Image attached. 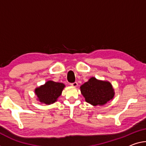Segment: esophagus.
I'll return each instance as SVG.
<instances>
[{
	"label": "esophagus",
	"instance_id": "34e87169",
	"mask_svg": "<svg viewBox=\"0 0 146 146\" xmlns=\"http://www.w3.org/2000/svg\"><path fill=\"white\" fill-rule=\"evenodd\" d=\"M72 86L74 87H76L78 86V83L77 82H74V83H72V84H70Z\"/></svg>",
	"mask_w": 146,
	"mask_h": 146
}]
</instances>
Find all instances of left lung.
I'll list each match as a JSON object with an SVG mask.
<instances>
[{
  "label": "left lung",
  "instance_id": "obj_1",
  "mask_svg": "<svg viewBox=\"0 0 146 146\" xmlns=\"http://www.w3.org/2000/svg\"><path fill=\"white\" fill-rule=\"evenodd\" d=\"M82 95L93 106H103L111 100L115 92L110 82L91 77L80 87Z\"/></svg>",
  "mask_w": 146,
  "mask_h": 146
}]
</instances>
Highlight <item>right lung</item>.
<instances>
[{
  "instance_id": "add662e5",
  "label": "right lung",
  "mask_w": 146,
  "mask_h": 146,
  "mask_svg": "<svg viewBox=\"0 0 146 146\" xmlns=\"http://www.w3.org/2000/svg\"><path fill=\"white\" fill-rule=\"evenodd\" d=\"M65 85L62 83L49 80L44 85L35 89V93L37 96L36 100L42 104L47 105L53 104L57 101Z\"/></svg>"
}]
</instances>
